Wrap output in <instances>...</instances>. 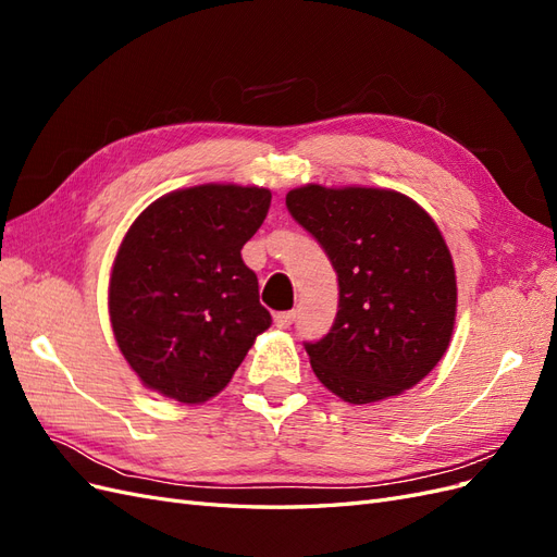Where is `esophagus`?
<instances>
[{
	"mask_svg": "<svg viewBox=\"0 0 557 557\" xmlns=\"http://www.w3.org/2000/svg\"><path fill=\"white\" fill-rule=\"evenodd\" d=\"M293 320H295V311H278V313H274V325L281 327V330L290 327Z\"/></svg>",
	"mask_w": 557,
	"mask_h": 557,
	"instance_id": "34e87169",
	"label": "esophagus"
}]
</instances>
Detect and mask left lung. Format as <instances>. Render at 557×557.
<instances>
[{
    "instance_id": "left-lung-1",
    "label": "left lung",
    "mask_w": 557,
    "mask_h": 557,
    "mask_svg": "<svg viewBox=\"0 0 557 557\" xmlns=\"http://www.w3.org/2000/svg\"><path fill=\"white\" fill-rule=\"evenodd\" d=\"M285 207L323 246L339 281L332 330L305 348L318 381L372 404L423 381L448 348L458 285L440 227L407 195L301 185Z\"/></svg>"
}]
</instances>
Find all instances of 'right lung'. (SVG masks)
Instances as JSON below:
<instances>
[{
    "mask_svg": "<svg viewBox=\"0 0 557 557\" xmlns=\"http://www.w3.org/2000/svg\"><path fill=\"white\" fill-rule=\"evenodd\" d=\"M272 193L195 185L156 199L127 230L109 283L117 348L150 391L201 404L230 383L272 325L242 260Z\"/></svg>",
    "mask_w": 557,
    "mask_h": 557,
    "instance_id": "1",
    "label": "right lung"
}]
</instances>
